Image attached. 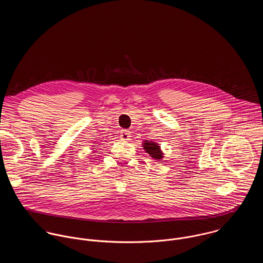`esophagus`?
<instances>
[{"mask_svg": "<svg viewBox=\"0 0 263 263\" xmlns=\"http://www.w3.org/2000/svg\"><path fill=\"white\" fill-rule=\"evenodd\" d=\"M120 139L122 140V141H127L129 138H130V134H129V132L128 130H125V129H122L121 132H120Z\"/></svg>", "mask_w": 263, "mask_h": 263, "instance_id": "esophagus-1", "label": "esophagus"}]
</instances>
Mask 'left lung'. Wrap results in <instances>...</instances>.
Segmentation results:
<instances>
[{
    "instance_id": "left-lung-1",
    "label": "left lung",
    "mask_w": 263,
    "mask_h": 263,
    "mask_svg": "<svg viewBox=\"0 0 263 263\" xmlns=\"http://www.w3.org/2000/svg\"><path fill=\"white\" fill-rule=\"evenodd\" d=\"M144 149L148 154H150L151 157H153L154 159L160 160L163 157V153L160 151V146L158 144H156V143L145 141Z\"/></svg>"
}]
</instances>
